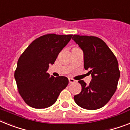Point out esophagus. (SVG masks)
<instances>
[{"instance_id":"34e87169","label":"esophagus","mask_w":130,"mask_h":130,"mask_svg":"<svg viewBox=\"0 0 130 130\" xmlns=\"http://www.w3.org/2000/svg\"><path fill=\"white\" fill-rule=\"evenodd\" d=\"M69 82L70 83H73L75 82V80H74L73 79H72V78H69Z\"/></svg>"}]
</instances>
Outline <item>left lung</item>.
Listing matches in <instances>:
<instances>
[{
	"label": "left lung",
	"mask_w": 130,
	"mask_h": 130,
	"mask_svg": "<svg viewBox=\"0 0 130 130\" xmlns=\"http://www.w3.org/2000/svg\"><path fill=\"white\" fill-rule=\"evenodd\" d=\"M72 39L83 50L84 68L92 76L89 85L83 80L78 82L82 91L74 96L75 102L84 109H100L117 89L120 76L118 60L106 43L97 37L74 35Z\"/></svg>",
	"instance_id": "left-lung-1"
}]
</instances>
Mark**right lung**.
Masks as SVG:
<instances>
[{
    "instance_id": "add662e5",
    "label": "right lung",
    "mask_w": 130,
    "mask_h": 130,
    "mask_svg": "<svg viewBox=\"0 0 130 130\" xmlns=\"http://www.w3.org/2000/svg\"><path fill=\"white\" fill-rule=\"evenodd\" d=\"M73 35L47 34L32 41L21 54L14 71L18 91L27 105L37 109L53 105L69 83L67 77L47 72Z\"/></svg>"
}]
</instances>
